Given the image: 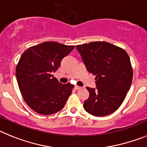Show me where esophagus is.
Here are the masks:
<instances>
[{"label":"esophagus","instance_id":"esophagus-1","mask_svg":"<svg viewBox=\"0 0 147 147\" xmlns=\"http://www.w3.org/2000/svg\"><path fill=\"white\" fill-rule=\"evenodd\" d=\"M81 86H75V89L76 90H78V89H81Z\"/></svg>","mask_w":147,"mask_h":147}]
</instances>
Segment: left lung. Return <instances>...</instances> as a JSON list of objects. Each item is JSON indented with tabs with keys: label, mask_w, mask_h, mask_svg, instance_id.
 <instances>
[{
	"label": "left lung",
	"mask_w": 147,
	"mask_h": 147,
	"mask_svg": "<svg viewBox=\"0 0 147 147\" xmlns=\"http://www.w3.org/2000/svg\"><path fill=\"white\" fill-rule=\"evenodd\" d=\"M88 72L95 75L96 88L86 87L89 97L84 109L94 116H106L119 108L132 81V68L124 49L104 41L78 45Z\"/></svg>",
	"instance_id": "8db88e82"
}]
</instances>
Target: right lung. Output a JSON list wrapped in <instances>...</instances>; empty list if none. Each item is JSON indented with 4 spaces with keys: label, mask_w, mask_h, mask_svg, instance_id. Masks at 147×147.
Segmentation results:
<instances>
[{
    "label": "right lung",
    "mask_w": 147,
    "mask_h": 147,
    "mask_svg": "<svg viewBox=\"0 0 147 147\" xmlns=\"http://www.w3.org/2000/svg\"><path fill=\"white\" fill-rule=\"evenodd\" d=\"M74 48L57 42H44L30 47L20 56L16 66L19 89L26 104L37 113L54 114L66 104L74 86L61 84L52 73Z\"/></svg>",
    "instance_id": "add662e5"
}]
</instances>
